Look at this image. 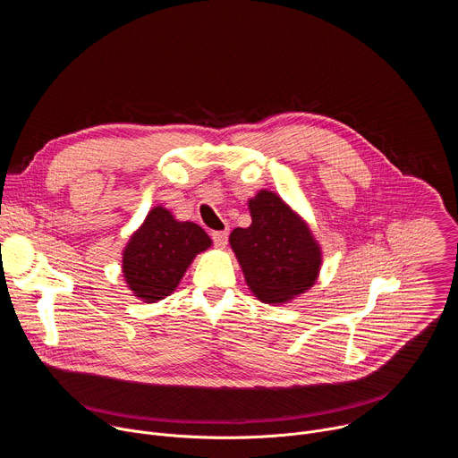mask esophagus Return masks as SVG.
<instances>
[{
	"label": "esophagus",
	"instance_id": "esophagus-1",
	"mask_svg": "<svg viewBox=\"0 0 458 458\" xmlns=\"http://www.w3.org/2000/svg\"><path fill=\"white\" fill-rule=\"evenodd\" d=\"M212 239L216 242V246L219 248H225L226 242H228V230H219V232H214L212 233Z\"/></svg>",
	"mask_w": 458,
	"mask_h": 458
}]
</instances>
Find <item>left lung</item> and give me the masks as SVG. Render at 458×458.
I'll return each instance as SVG.
<instances>
[{
	"label": "left lung",
	"mask_w": 458,
	"mask_h": 458,
	"mask_svg": "<svg viewBox=\"0 0 458 458\" xmlns=\"http://www.w3.org/2000/svg\"><path fill=\"white\" fill-rule=\"evenodd\" d=\"M251 225L230 233V246L250 292L267 304H284L310 290L322 251L306 221L277 193L259 190L248 201Z\"/></svg>",
	"instance_id": "8db88e82"
}]
</instances>
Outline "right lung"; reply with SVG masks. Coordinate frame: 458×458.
<instances>
[{
    "label": "right lung",
    "instance_id": "add662e5",
    "mask_svg": "<svg viewBox=\"0 0 458 458\" xmlns=\"http://www.w3.org/2000/svg\"><path fill=\"white\" fill-rule=\"evenodd\" d=\"M212 239L195 223L177 221L170 210L154 207L123 250V277L143 302H157L175 292L195 255Z\"/></svg>",
    "mask_w": 458,
    "mask_h": 458
}]
</instances>
